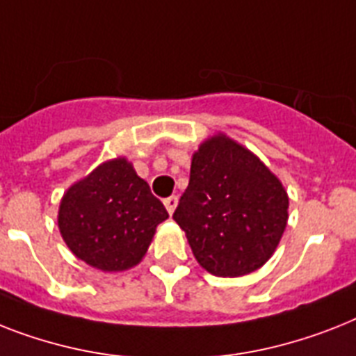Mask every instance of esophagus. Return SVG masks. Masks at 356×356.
I'll return each instance as SVG.
<instances>
[{
	"instance_id": "esophagus-1",
	"label": "esophagus",
	"mask_w": 356,
	"mask_h": 356,
	"mask_svg": "<svg viewBox=\"0 0 356 356\" xmlns=\"http://www.w3.org/2000/svg\"><path fill=\"white\" fill-rule=\"evenodd\" d=\"M177 201L179 199L175 197V195H172V197H168V199H164V207H166V210H168L170 216L175 212V208H177Z\"/></svg>"
}]
</instances>
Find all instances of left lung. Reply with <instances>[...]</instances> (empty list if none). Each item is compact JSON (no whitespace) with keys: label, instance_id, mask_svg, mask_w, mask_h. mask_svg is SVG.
Masks as SVG:
<instances>
[{"label":"left lung","instance_id":"1","mask_svg":"<svg viewBox=\"0 0 356 356\" xmlns=\"http://www.w3.org/2000/svg\"><path fill=\"white\" fill-rule=\"evenodd\" d=\"M173 219L204 270L238 278L274 254L287 227L289 195L258 155L216 133L192 155L190 183Z\"/></svg>","mask_w":356,"mask_h":356}]
</instances>
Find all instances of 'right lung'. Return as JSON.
Instances as JSON below:
<instances>
[{"mask_svg": "<svg viewBox=\"0 0 356 356\" xmlns=\"http://www.w3.org/2000/svg\"><path fill=\"white\" fill-rule=\"evenodd\" d=\"M168 212L126 157L98 164L65 190L58 228L69 250L102 273L143 261Z\"/></svg>", "mask_w": 356, "mask_h": 356, "instance_id": "add662e5", "label": "right lung"}]
</instances>
